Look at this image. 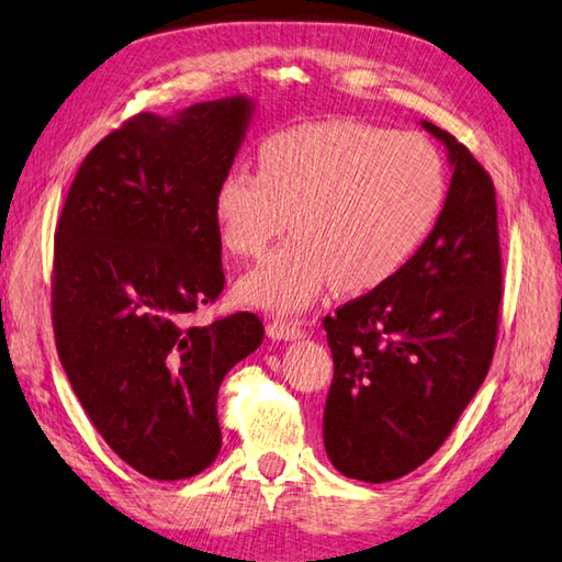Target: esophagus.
Segmentation results:
<instances>
[{"instance_id":"34e87169","label":"esophagus","mask_w":562,"mask_h":562,"mask_svg":"<svg viewBox=\"0 0 562 562\" xmlns=\"http://www.w3.org/2000/svg\"><path fill=\"white\" fill-rule=\"evenodd\" d=\"M266 336L271 340H301L306 336V330H303L301 323H293V321H271L269 326H266Z\"/></svg>"}]
</instances>
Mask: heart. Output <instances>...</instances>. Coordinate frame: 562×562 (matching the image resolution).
I'll use <instances>...</instances> for the list:
<instances>
[{
    "label": "heart",
    "mask_w": 562,
    "mask_h": 562,
    "mask_svg": "<svg viewBox=\"0 0 562 562\" xmlns=\"http://www.w3.org/2000/svg\"><path fill=\"white\" fill-rule=\"evenodd\" d=\"M447 170L422 135L360 121L289 127L256 150V172L232 167L214 187L212 216L226 251L259 259L296 234L239 296L256 308L299 313L333 283L346 293L385 286L435 229Z\"/></svg>",
    "instance_id": "1"
}]
</instances>
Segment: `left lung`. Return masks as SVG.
I'll return each instance as SVG.
<instances>
[{
    "label": "left lung",
    "mask_w": 562,
    "mask_h": 562,
    "mask_svg": "<svg viewBox=\"0 0 562 562\" xmlns=\"http://www.w3.org/2000/svg\"><path fill=\"white\" fill-rule=\"evenodd\" d=\"M451 182L405 269L326 318L333 382L323 445L342 476L385 484L445 445L496 348L501 246L488 172L441 127Z\"/></svg>",
    "instance_id": "obj_1"
}]
</instances>
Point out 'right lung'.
I'll list each match as a JSON object with an SVG mask.
<instances>
[{"mask_svg": "<svg viewBox=\"0 0 562 562\" xmlns=\"http://www.w3.org/2000/svg\"><path fill=\"white\" fill-rule=\"evenodd\" d=\"M254 111L239 93L135 115L86 155L58 220V360L108 447L147 479L212 464L216 392L263 340L254 313L187 323L224 289L212 196Z\"/></svg>", "mask_w": 562, "mask_h": 562, "instance_id": "obj_1", "label": "right lung"}]
</instances>
